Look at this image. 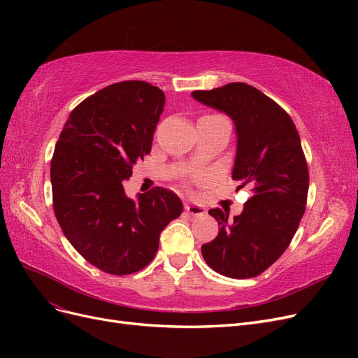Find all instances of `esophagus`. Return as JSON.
I'll return each instance as SVG.
<instances>
[{"instance_id": "obj_1", "label": "esophagus", "mask_w": 358, "mask_h": 358, "mask_svg": "<svg viewBox=\"0 0 358 358\" xmlns=\"http://www.w3.org/2000/svg\"><path fill=\"white\" fill-rule=\"evenodd\" d=\"M185 210H187V213H189L191 216H201V215L206 213V209H204V208H201V206H199V204H192V203H188V204L185 206Z\"/></svg>"}]
</instances>
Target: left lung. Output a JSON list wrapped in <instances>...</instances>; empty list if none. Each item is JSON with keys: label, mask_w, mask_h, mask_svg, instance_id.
I'll return each instance as SVG.
<instances>
[{"label": "left lung", "mask_w": 358, "mask_h": 358, "mask_svg": "<svg viewBox=\"0 0 358 358\" xmlns=\"http://www.w3.org/2000/svg\"><path fill=\"white\" fill-rule=\"evenodd\" d=\"M192 96L234 121L231 178L252 191L234 218L229 209L209 210L221 229L201 246L203 258L224 276H258L284 254L306 209L309 171L297 128L278 103L242 82L194 91Z\"/></svg>", "instance_id": "left-lung-1"}]
</instances>
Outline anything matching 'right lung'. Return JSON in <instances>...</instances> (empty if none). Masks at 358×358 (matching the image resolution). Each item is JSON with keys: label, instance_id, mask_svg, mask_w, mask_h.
I'll return each instance as SVG.
<instances>
[{"label": "right lung", "instance_id": "add662e5", "mask_svg": "<svg viewBox=\"0 0 358 358\" xmlns=\"http://www.w3.org/2000/svg\"><path fill=\"white\" fill-rule=\"evenodd\" d=\"M166 95L143 80L117 82L70 113L50 162L53 212L86 262L110 275L152 262L159 234L182 213L175 192L154 188L127 197L133 166L150 152Z\"/></svg>", "mask_w": 358, "mask_h": 358}]
</instances>
